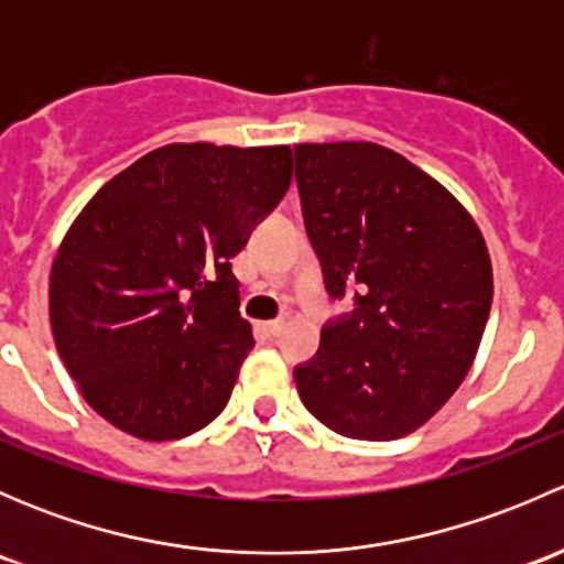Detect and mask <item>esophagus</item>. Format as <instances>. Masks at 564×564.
<instances>
[{
	"label": "esophagus",
	"mask_w": 564,
	"mask_h": 564,
	"mask_svg": "<svg viewBox=\"0 0 564 564\" xmlns=\"http://www.w3.org/2000/svg\"><path fill=\"white\" fill-rule=\"evenodd\" d=\"M261 329H264L270 338H275V335L283 333V318H270V322H261Z\"/></svg>",
	"instance_id": "34e87169"
}]
</instances>
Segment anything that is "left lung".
Listing matches in <instances>:
<instances>
[{
  "mask_svg": "<svg viewBox=\"0 0 564 564\" xmlns=\"http://www.w3.org/2000/svg\"><path fill=\"white\" fill-rule=\"evenodd\" d=\"M294 176L324 289L355 303L294 368L300 398L335 434L401 440L469 373L494 297L486 240L447 187L388 147L297 144Z\"/></svg>",
  "mask_w": 564,
  "mask_h": 564,
  "instance_id": "left-lung-1",
  "label": "left lung"
}]
</instances>
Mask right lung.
I'll list each match as a JSON object with an SVG mask.
<instances>
[{
	"label": "right lung",
	"instance_id": "add662e5",
	"mask_svg": "<svg viewBox=\"0 0 564 564\" xmlns=\"http://www.w3.org/2000/svg\"><path fill=\"white\" fill-rule=\"evenodd\" d=\"M289 182V147L169 144L73 220L51 267V329L100 417L169 442L224 412L253 346L229 259Z\"/></svg>",
	"mask_w": 564,
	"mask_h": 564
}]
</instances>
